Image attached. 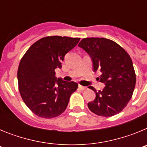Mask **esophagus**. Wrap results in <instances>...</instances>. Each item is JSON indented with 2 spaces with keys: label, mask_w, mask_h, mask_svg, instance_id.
<instances>
[{
  "label": "esophagus",
  "mask_w": 147,
  "mask_h": 147,
  "mask_svg": "<svg viewBox=\"0 0 147 147\" xmlns=\"http://www.w3.org/2000/svg\"><path fill=\"white\" fill-rule=\"evenodd\" d=\"M79 89H80L81 90H85L86 89V87L85 86H82V85H79Z\"/></svg>",
  "instance_id": "obj_1"
}]
</instances>
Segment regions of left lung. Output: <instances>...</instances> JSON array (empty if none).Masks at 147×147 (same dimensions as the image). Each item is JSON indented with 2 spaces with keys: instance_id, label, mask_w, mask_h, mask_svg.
I'll return each instance as SVG.
<instances>
[{
  "instance_id": "left-lung-1",
  "label": "left lung",
  "mask_w": 147,
  "mask_h": 147,
  "mask_svg": "<svg viewBox=\"0 0 147 147\" xmlns=\"http://www.w3.org/2000/svg\"><path fill=\"white\" fill-rule=\"evenodd\" d=\"M78 45L90 57L93 71H101L98 80L105 85L98 92L89 87L96 93V98L88 104V108L100 116L116 115L127 106L136 86V74L130 57L119 44L109 39L84 38Z\"/></svg>"
}]
</instances>
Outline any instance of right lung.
Segmentation results:
<instances>
[{
	"label": "right lung",
	"instance_id": "1",
	"mask_svg": "<svg viewBox=\"0 0 147 147\" xmlns=\"http://www.w3.org/2000/svg\"><path fill=\"white\" fill-rule=\"evenodd\" d=\"M80 38L51 36L41 38L28 49L18 71L19 91L23 102L35 115L45 119L57 117L65 110L77 83L55 76L65 55Z\"/></svg>",
	"mask_w": 147,
	"mask_h": 147
}]
</instances>
